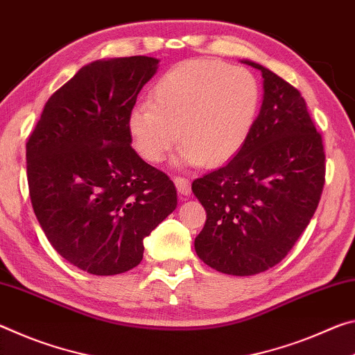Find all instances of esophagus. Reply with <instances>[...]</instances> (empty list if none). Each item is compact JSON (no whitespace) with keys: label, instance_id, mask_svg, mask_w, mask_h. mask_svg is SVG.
Wrapping results in <instances>:
<instances>
[{"label":"esophagus","instance_id":"34e87169","mask_svg":"<svg viewBox=\"0 0 355 355\" xmlns=\"http://www.w3.org/2000/svg\"><path fill=\"white\" fill-rule=\"evenodd\" d=\"M174 181V184H176V189H178V191L181 195H190V191H191V187H190V181L189 179H185V178H182V176H176L173 179Z\"/></svg>","mask_w":355,"mask_h":355}]
</instances>
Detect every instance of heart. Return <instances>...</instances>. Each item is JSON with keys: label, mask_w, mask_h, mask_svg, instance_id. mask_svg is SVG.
Returning <instances> with one entry per match:
<instances>
[{"label": "heart", "mask_w": 355, "mask_h": 355, "mask_svg": "<svg viewBox=\"0 0 355 355\" xmlns=\"http://www.w3.org/2000/svg\"><path fill=\"white\" fill-rule=\"evenodd\" d=\"M261 88L254 75L218 60H189L168 69L150 103L127 118L133 148L160 164L181 137V162L214 168L245 146L257 123Z\"/></svg>", "instance_id": "heart-1"}]
</instances>
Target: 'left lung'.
<instances>
[{"label": "left lung", "mask_w": 355, "mask_h": 355, "mask_svg": "<svg viewBox=\"0 0 355 355\" xmlns=\"http://www.w3.org/2000/svg\"><path fill=\"white\" fill-rule=\"evenodd\" d=\"M245 62L264 78L252 135L234 159L191 184L207 214L196 254L212 269L239 277L284 259L309 226L325 182L322 137L300 91Z\"/></svg>", "instance_id": "1"}]
</instances>
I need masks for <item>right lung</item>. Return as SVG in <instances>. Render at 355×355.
I'll list each match as a JSON object with an SVG mask.
<instances>
[{
	"label": "right lung",
	"mask_w": 355,
	"mask_h": 355,
	"mask_svg": "<svg viewBox=\"0 0 355 355\" xmlns=\"http://www.w3.org/2000/svg\"><path fill=\"white\" fill-rule=\"evenodd\" d=\"M149 56L94 61L46 101L26 141L34 214L61 257L92 275L123 274L176 209V187L130 146L127 118L157 71Z\"/></svg>",
	"instance_id": "add662e5"
}]
</instances>
